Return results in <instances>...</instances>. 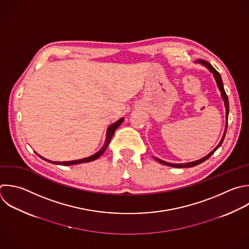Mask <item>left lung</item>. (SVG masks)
Here are the masks:
<instances>
[{
	"label": "left lung",
	"instance_id": "obj_1",
	"mask_svg": "<svg viewBox=\"0 0 249 249\" xmlns=\"http://www.w3.org/2000/svg\"><path fill=\"white\" fill-rule=\"evenodd\" d=\"M196 62H198V63L202 64L203 66H205V67L213 74V76H214V78H215V81H216V83H217V86H218V88H219V89H220V91H221V96H222V98H223V100H224V104H225V108H226V120H227V122H226L225 131H224V134H223V137H222L220 143L216 146V148H215L213 151H211L207 156L203 157V158L200 159V160H195V161H191V162H186V163H170V162L161 160H160V159L154 157V159H155L156 160H158L159 162H160V163H162V164H165V165H167V166H172V167H177V168H183V167H192V166H196V165H197V164L203 162V161L206 160L210 156H212V154L221 146V144H222L223 141H224L225 135H226L227 126H228V116H229V100H228V96H227V94H226V92H225V89H224V87H223V82H222L221 76H220V74L213 68V66H212L211 64H209L208 62H206V61H204V60H201V59L197 60Z\"/></svg>",
	"mask_w": 249,
	"mask_h": 249
}]
</instances>
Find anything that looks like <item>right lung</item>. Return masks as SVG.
<instances>
[{"mask_svg":"<svg viewBox=\"0 0 249 249\" xmlns=\"http://www.w3.org/2000/svg\"><path fill=\"white\" fill-rule=\"evenodd\" d=\"M123 122H124V118L120 119L119 121H117L115 124H111V125L108 127V129H107V135H106V140H105V143H104L103 147H102L97 153H95L94 155H92V156H90V157H88V158H85V159H81V160H70V161H53V160H47V159L41 157V156L38 155V154H37V155H38L40 158H42L43 160H47V161H49V162H52V163H54V164H59V165H65V166H66V165H73V164H79V163H84V162L92 161V160L98 159V158L105 152V150L107 149V147H108V145H109V143H110V141H111V139H112V137H113V135H114V133H115V130L121 125V124H122Z\"/></svg>","mask_w":249,"mask_h":249,"instance_id":"right-lung-1","label":"right lung"}]
</instances>
